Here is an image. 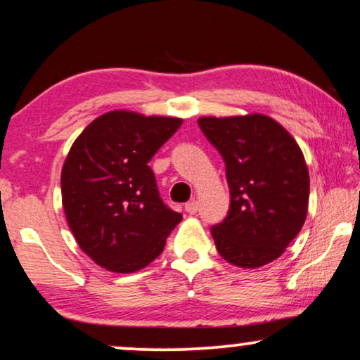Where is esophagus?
<instances>
[{"mask_svg": "<svg viewBox=\"0 0 360 360\" xmlns=\"http://www.w3.org/2000/svg\"><path fill=\"white\" fill-rule=\"evenodd\" d=\"M185 210H186V212H188L190 214L197 213V212H198V202H197V200H190L188 203H185Z\"/></svg>", "mask_w": 360, "mask_h": 360, "instance_id": "obj_1", "label": "esophagus"}]
</instances>
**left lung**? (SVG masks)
Returning a JSON list of instances; mask_svg holds the SVG:
<instances>
[{
	"label": "left lung",
	"instance_id": "obj_1",
	"mask_svg": "<svg viewBox=\"0 0 360 360\" xmlns=\"http://www.w3.org/2000/svg\"><path fill=\"white\" fill-rule=\"evenodd\" d=\"M230 186L228 217L212 226L218 253L240 268L279 258L306 221L309 172L297 142L263 114L200 117Z\"/></svg>",
	"mask_w": 360,
	"mask_h": 360
}]
</instances>
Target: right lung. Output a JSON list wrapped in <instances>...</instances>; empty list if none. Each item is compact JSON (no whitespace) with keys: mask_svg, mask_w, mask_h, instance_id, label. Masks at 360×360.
<instances>
[{"mask_svg":"<svg viewBox=\"0 0 360 360\" xmlns=\"http://www.w3.org/2000/svg\"><path fill=\"white\" fill-rule=\"evenodd\" d=\"M184 120L112 110L72 143L60 172L69 228L102 268L135 273L158 258L181 214L162 202L148 162Z\"/></svg>","mask_w":360,"mask_h":360,"instance_id":"obj_1","label":"right lung"}]
</instances>
